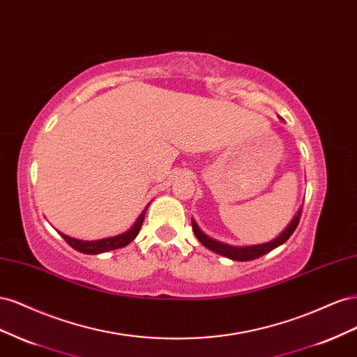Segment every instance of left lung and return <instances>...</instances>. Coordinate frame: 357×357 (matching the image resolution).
I'll list each match as a JSON object with an SVG mask.
<instances>
[{
    "label": "left lung",
    "instance_id": "obj_1",
    "mask_svg": "<svg viewBox=\"0 0 357 357\" xmlns=\"http://www.w3.org/2000/svg\"><path fill=\"white\" fill-rule=\"evenodd\" d=\"M301 214H302V208L296 213L295 219L290 222V225L287 226V228L280 234L275 240L269 241V243H265V244H257V245H248V247H234V245H228V244H223V243H219L215 241L213 238H210V236L205 235L199 228L198 225L192 220V229L193 232H195L197 238L199 240L201 244H204L207 248H210V250H213L214 253L218 255H222L225 257H229L232 259V261H240V262H245V261H253V259H257L261 257L264 255H266L268 252L274 250L275 247L282 245L283 243H286L290 235L295 232L296 226L299 223V219H301Z\"/></svg>",
    "mask_w": 357,
    "mask_h": 357
}]
</instances>
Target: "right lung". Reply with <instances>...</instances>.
Returning <instances> with one entry per match:
<instances>
[{
    "instance_id": "1",
    "label": "right lung",
    "mask_w": 357,
    "mask_h": 357,
    "mask_svg": "<svg viewBox=\"0 0 357 357\" xmlns=\"http://www.w3.org/2000/svg\"><path fill=\"white\" fill-rule=\"evenodd\" d=\"M146 210H147V207H146ZM146 210L142 214H139V218L137 219V222L134 223L131 229L121 234V235L110 236V238H104V240H98V241H80V240L71 238V236H67L66 234H61V232L59 234H61L62 238L66 240L74 248V250H77V252L84 253V255H98V253H104V252L116 250V248L128 245L138 235L139 229H142V225L144 222Z\"/></svg>"
}]
</instances>
